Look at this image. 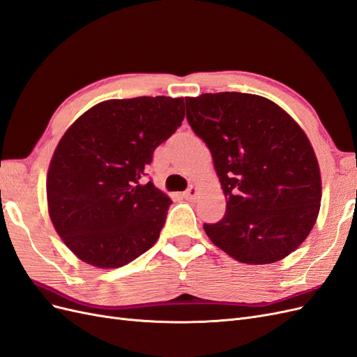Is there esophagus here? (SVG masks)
Wrapping results in <instances>:
<instances>
[{
  "label": "esophagus",
  "instance_id": "34e87169",
  "mask_svg": "<svg viewBox=\"0 0 357 357\" xmlns=\"http://www.w3.org/2000/svg\"><path fill=\"white\" fill-rule=\"evenodd\" d=\"M198 195V189L195 186H190L185 193H183V198L188 199V201H193Z\"/></svg>",
  "mask_w": 357,
  "mask_h": 357
}]
</instances>
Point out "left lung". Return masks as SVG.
Returning <instances> with one entry per match:
<instances>
[{
	"instance_id": "obj_1",
	"label": "left lung",
	"mask_w": 357,
	"mask_h": 357,
	"mask_svg": "<svg viewBox=\"0 0 357 357\" xmlns=\"http://www.w3.org/2000/svg\"><path fill=\"white\" fill-rule=\"evenodd\" d=\"M186 117L228 199L220 222L204 223L213 244L252 265L295 252L321 199L317 158L301 126L275 102L241 92L186 98Z\"/></svg>"
}]
</instances>
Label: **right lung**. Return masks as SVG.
I'll return each instance as SVG.
<instances>
[{
	"instance_id": "1",
	"label": "right lung",
	"mask_w": 357,
	"mask_h": 357,
	"mask_svg": "<svg viewBox=\"0 0 357 357\" xmlns=\"http://www.w3.org/2000/svg\"><path fill=\"white\" fill-rule=\"evenodd\" d=\"M183 119V98L109 100L63 134L49 165L47 205L58 235L83 262L119 268L158 241L172 201L144 180L146 168Z\"/></svg>"
}]
</instances>
